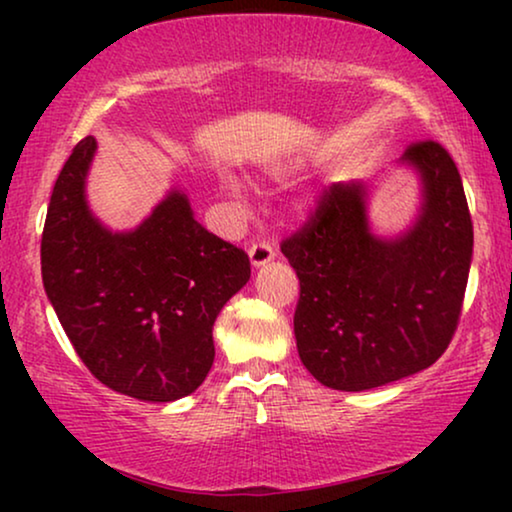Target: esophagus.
<instances>
[{
    "instance_id": "1",
    "label": "esophagus",
    "mask_w": 512,
    "mask_h": 512,
    "mask_svg": "<svg viewBox=\"0 0 512 512\" xmlns=\"http://www.w3.org/2000/svg\"><path fill=\"white\" fill-rule=\"evenodd\" d=\"M272 261H275V247H272L270 242L261 240L249 249V263L254 265V268H268Z\"/></svg>"
}]
</instances>
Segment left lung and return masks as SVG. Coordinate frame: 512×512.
<instances>
[{
  "label": "left lung",
  "mask_w": 512,
  "mask_h": 512,
  "mask_svg": "<svg viewBox=\"0 0 512 512\" xmlns=\"http://www.w3.org/2000/svg\"><path fill=\"white\" fill-rule=\"evenodd\" d=\"M97 139L74 146L53 186L41 279L67 338L104 387L137 401L191 396L214 363V321L249 282V258L195 221L179 188L135 228L90 209Z\"/></svg>",
  "instance_id": "obj_1"
}]
</instances>
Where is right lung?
Segmentation results:
<instances>
[{
    "instance_id": "1",
    "label": "right lung",
    "mask_w": 512,
    "mask_h": 512,
    "mask_svg": "<svg viewBox=\"0 0 512 512\" xmlns=\"http://www.w3.org/2000/svg\"><path fill=\"white\" fill-rule=\"evenodd\" d=\"M422 205L396 237L373 233L366 184H333L310 223L282 242L300 279L293 333L328 389L366 391L429 368L457 331L473 223L457 165L440 144L410 146Z\"/></svg>"
}]
</instances>
